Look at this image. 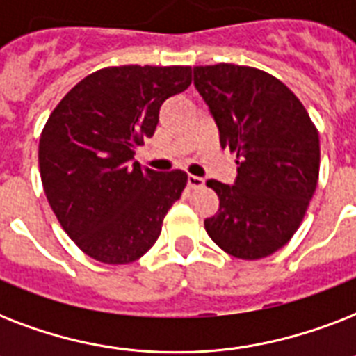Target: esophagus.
Instances as JSON below:
<instances>
[{
    "label": "esophagus",
    "mask_w": 356,
    "mask_h": 356,
    "mask_svg": "<svg viewBox=\"0 0 356 356\" xmlns=\"http://www.w3.org/2000/svg\"><path fill=\"white\" fill-rule=\"evenodd\" d=\"M186 183H188L190 188H201V186L205 184V181L201 177H195V175H188V181H186Z\"/></svg>",
    "instance_id": "34e87169"
}]
</instances>
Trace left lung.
I'll list each match as a JSON object with an SVG mask.
<instances>
[{
	"instance_id": "8db88e82",
	"label": "left lung",
	"mask_w": 356,
	"mask_h": 356,
	"mask_svg": "<svg viewBox=\"0 0 356 356\" xmlns=\"http://www.w3.org/2000/svg\"><path fill=\"white\" fill-rule=\"evenodd\" d=\"M194 85L238 164L234 184L207 181L220 197L207 233L236 259H264L293 236L314 195L318 131L293 92L262 70L195 66Z\"/></svg>"
}]
</instances>
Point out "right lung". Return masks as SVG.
<instances>
[{"label":"right lung","mask_w":356,"mask_h":356,"mask_svg":"<svg viewBox=\"0 0 356 356\" xmlns=\"http://www.w3.org/2000/svg\"><path fill=\"white\" fill-rule=\"evenodd\" d=\"M192 83L190 66H114L77 83L47 118L38 145L44 192L88 257L129 264L153 248L188 175L134 161L168 97Z\"/></svg>","instance_id":"obj_1"}]
</instances>
